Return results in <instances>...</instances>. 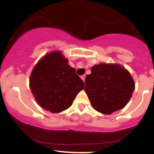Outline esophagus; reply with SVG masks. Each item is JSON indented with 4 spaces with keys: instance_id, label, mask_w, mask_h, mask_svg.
Wrapping results in <instances>:
<instances>
[{
    "instance_id": "obj_1",
    "label": "esophagus",
    "mask_w": 154,
    "mask_h": 154,
    "mask_svg": "<svg viewBox=\"0 0 154 154\" xmlns=\"http://www.w3.org/2000/svg\"><path fill=\"white\" fill-rule=\"evenodd\" d=\"M81 78H82V80H83V82H85V75H82V76H81Z\"/></svg>"
}]
</instances>
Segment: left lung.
Masks as SVG:
<instances>
[{"label":"left lung","mask_w":154,"mask_h":154,"mask_svg":"<svg viewBox=\"0 0 154 154\" xmlns=\"http://www.w3.org/2000/svg\"><path fill=\"white\" fill-rule=\"evenodd\" d=\"M85 91L93 108L110 115L124 108L132 96L135 83L131 73L118 64L92 66L85 78Z\"/></svg>","instance_id":"1"}]
</instances>
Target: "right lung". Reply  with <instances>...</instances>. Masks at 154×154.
I'll return each instance as SVG.
<instances>
[{
	"label": "right lung",
	"mask_w": 154,
	"mask_h": 154,
	"mask_svg": "<svg viewBox=\"0 0 154 154\" xmlns=\"http://www.w3.org/2000/svg\"><path fill=\"white\" fill-rule=\"evenodd\" d=\"M29 88L43 109L60 112L72 105L85 84L61 52L53 51L44 55L34 66Z\"/></svg>",
	"instance_id": "obj_1"
}]
</instances>
